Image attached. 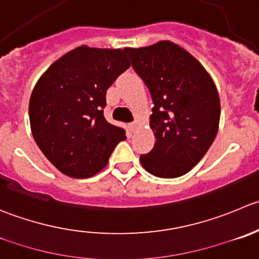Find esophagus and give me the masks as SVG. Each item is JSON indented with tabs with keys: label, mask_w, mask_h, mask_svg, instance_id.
<instances>
[{
	"label": "esophagus",
	"mask_w": 259,
	"mask_h": 259,
	"mask_svg": "<svg viewBox=\"0 0 259 259\" xmlns=\"http://www.w3.org/2000/svg\"><path fill=\"white\" fill-rule=\"evenodd\" d=\"M129 127H130V130H132V132H134V130L137 129V121L130 122V124H129Z\"/></svg>",
	"instance_id": "obj_1"
}]
</instances>
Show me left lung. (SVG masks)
Returning <instances> with one entry per match:
<instances>
[{
  "label": "left lung",
  "instance_id": "8db88e82",
  "mask_svg": "<svg viewBox=\"0 0 259 259\" xmlns=\"http://www.w3.org/2000/svg\"><path fill=\"white\" fill-rule=\"evenodd\" d=\"M125 52L154 104L155 144L140 162L157 177H180L200 162L217 137L220 100L214 81L199 60L170 41Z\"/></svg>",
  "mask_w": 259,
  "mask_h": 259
}]
</instances>
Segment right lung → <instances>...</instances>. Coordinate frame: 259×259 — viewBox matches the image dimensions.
<instances>
[{
  "label": "right lung",
  "instance_id": "obj_1",
  "mask_svg": "<svg viewBox=\"0 0 259 259\" xmlns=\"http://www.w3.org/2000/svg\"><path fill=\"white\" fill-rule=\"evenodd\" d=\"M129 67L125 50L83 45L40 77L30 97V126L37 147L62 173L96 175L126 139L122 127L106 121L104 109L109 87Z\"/></svg>",
  "mask_w": 259,
  "mask_h": 259
}]
</instances>
